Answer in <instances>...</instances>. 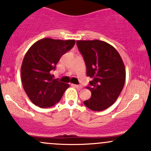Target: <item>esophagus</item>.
Returning <instances> with one entry per match:
<instances>
[{"label":"esophagus","mask_w":151,"mask_h":151,"mask_svg":"<svg viewBox=\"0 0 151 151\" xmlns=\"http://www.w3.org/2000/svg\"><path fill=\"white\" fill-rule=\"evenodd\" d=\"M72 85H73V86L76 87V88H83V85H74V84H73Z\"/></svg>","instance_id":"1"}]
</instances>
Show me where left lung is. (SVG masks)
I'll use <instances>...</instances> for the list:
<instances>
[{
  "label": "left lung",
  "mask_w": 151,
  "mask_h": 151,
  "mask_svg": "<svg viewBox=\"0 0 151 151\" xmlns=\"http://www.w3.org/2000/svg\"><path fill=\"white\" fill-rule=\"evenodd\" d=\"M77 45L87 76L92 78L86 87L91 97L83 103L91 110H104L115 103L124 86L126 70L121 55L103 41H77Z\"/></svg>",
  "instance_id": "left-lung-1"
}]
</instances>
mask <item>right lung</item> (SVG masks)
I'll return each instance as SVG.
<instances>
[{
	"label": "right lung",
	"mask_w": 151,
	"mask_h": 151,
	"mask_svg": "<svg viewBox=\"0 0 151 151\" xmlns=\"http://www.w3.org/2000/svg\"><path fill=\"white\" fill-rule=\"evenodd\" d=\"M75 45L74 40L42 39L33 44L24 57L21 67L22 86L30 101L42 108L59 102L69 87L53 79L52 71L61 56Z\"/></svg>",
	"instance_id": "obj_1"
}]
</instances>
